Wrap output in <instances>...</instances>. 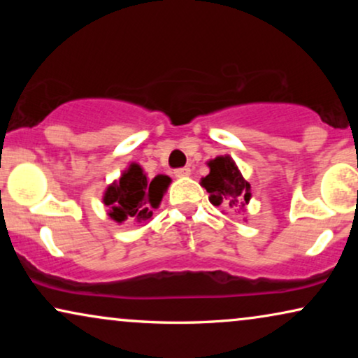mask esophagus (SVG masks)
<instances>
[{
  "instance_id": "1",
  "label": "esophagus",
  "mask_w": 358,
  "mask_h": 358,
  "mask_svg": "<svg viewBox=\"0 0 358 358\" xmlns=\"http://www.w3.org/2000/svg\"><path fill=\"white\" fill-rule=\"evenodd\" d=\"M174 176H176V178H187V176H190V168L176 169L174 171Z\"/></svg>"
}]
</instances>
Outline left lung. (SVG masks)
<instances>
[{
  "label": "left lung",
  "instance_id": "1",
  "mask_svg": "<svg viewBox=\"0 0 358 358\" xmlns=\"http://www.w3.org/2000/svg\"><path fill=\"white\" fill-rule=\"evenodd\" d=\"M210 173L202 178L200 185L210 194L208 200L215 207L238 208L244 212L251 200V184L243 178L241 171L229 155L207 161Z\"/></svg>",
  "mask_w": 358,
  "mask_h": 358
}]
</instances>
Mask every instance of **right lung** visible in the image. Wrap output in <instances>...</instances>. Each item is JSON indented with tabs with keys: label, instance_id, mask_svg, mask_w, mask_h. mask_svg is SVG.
<instances>
[{
	"label": "right lung",
	"instance_id": "1",
	"mask_svg": "<svg viewBox=\"0 0 358 358\" xmlns=\"http://www.w3.org/2000/svg\"><path fill=\"white\" fill-rule=\"evenodd\" d=\"M169 184V176L158 174L150 180L138 163H130L119 179L107 185L102 202L109 208L107 215L115 223L130 220L141 224L153 217V210L159 207Z\"/></svg>",
	"mask_w": 358,
	"mask_h": 358
}]
</instances>
